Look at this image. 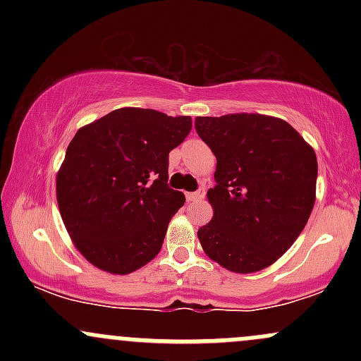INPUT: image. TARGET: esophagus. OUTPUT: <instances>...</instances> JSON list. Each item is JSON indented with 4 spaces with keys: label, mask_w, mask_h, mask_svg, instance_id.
Listing matches in <instances>:
<instances>
[{
    "label": "esophagus",
    "mask_w": 361,
    "mask_h": 361,
    "mask_svg": "<svg viewBox=\"0 0 361 361\" xmlns=\"http://www.w3.org/2000/svg\"><path fill=\"white\" fill-rule=\"evenodd\" d=\"M204 197H205V188L204 186H202V188H198L197 192H192V193H186V200L188 202H200V200H204Z\"/></svg>",
    "instance_id": "esophagus-1"
}]
</instances>
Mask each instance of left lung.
I'll return each instance as SVG.
<instances>
[{"label": "left lung", "mask_w": 361, "mask_h": 361, "mask_svg": "<svg viewBox=\"0 0 361 361\" xmlns=\"http://www.w3.org/2000/svg\"><path fill=\"white\" fill-rule=\"evenodd\" d=\"M217 157L212 221L198 229L210 259L234 273L270 267L299 238L316 202L314 149L285 120L259 114L197 117Z\"/></svg>", "instance_id": "8db88e82"}]
</instances>
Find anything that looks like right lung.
Returning <instances> with one entry per match:
<instances>
[{"label": "right lung", "mask_w": 361, "mask_h": 361, "mask_svg": "<svg viewBox=\"0 0 361 361\" xmlns=\"http://www.w3.org/2000/svg\"><path fill=\"white\" fill-rule=\"evenodd\" d=\"M190 130V117L118 109L76 132L56 178L57 205L91 264L127 275L161 251L185 204L168 186V156Z\"/></svg>", "instance_id": "1"}]
</instances>
